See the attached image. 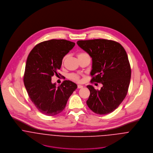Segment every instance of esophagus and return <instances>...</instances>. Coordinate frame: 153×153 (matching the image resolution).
<instances>
[{"label": "esophagus", "instance_id": "obj_1", "mask_svg": "<svg viewBox=\"0 0 153 153\" xmlns=\"http://www.w3.org/2000/svg\"><path fill=\"white\" fill-rule=\"evenodd\" d=\"M83 88L82 85H78V88L80 89V88Z\"/></svg>", "mask_w": 153, "mask_h": 153}]
</instances>
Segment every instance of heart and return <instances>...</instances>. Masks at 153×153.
I'll use <instances>...</instances> for the list:
<instances>
[{"mask_svg":"<svg viewBox=\"0 0 153 153\" xmlns=\"http://www.w3.org/2000/svg\"><path fill=\"white\" fill-rule=\"evenodd\" d=\"M88 55L86 53H79L78 54L77 56H78V58L79 56H83V55ZM69 77L72 80H74V81H79V76L77 74H69Z\"/></svg>","mask_w":153,"mask_h":153,"instance_id":"heart-1","label":"heart"}]
</instances>
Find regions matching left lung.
Returning <instances> with one entry per match:
<instances>
[{
    "mask_svg": "<svg viewBox=\"0 0 153 153\" xmlns=\"http://www.w3.org/2000/svg\"><path fill=\"white\" fill-rule=\"evenodd\" d=\"M77 44L92 58L91 82L102 84L100 90L87 86L90 91L87 104L97 114H109L118 107L128 92L131 71L127 52L121 44L111 40L78 41Z\"/></svg>",
    "mask_w": 153,
    "mask_h": 153,
    "instance_id": "left-lung-1",
    "label": "left lung"
}]
</instances>
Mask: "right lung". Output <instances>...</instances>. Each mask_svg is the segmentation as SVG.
I'll use <instances>...</instances> for the list:
<instances>
[{"mask_svg":"<svg viewBox=\"0 0 153 153\" xmlns=\"http://www.w3.org/2000/svg\"><path fill=\"white\" fill-rule=\"evenodd\" d=\"M75 44L65 39H51L36 45L29 53L23 76L25 87L32 102L48 116L61 113L77 88L74 82L65 80L59 86L51 82L58 75L62 59Z\"/></svg>","mask_w":153,"mask_h":153,"instance_id":"1","label":"right lung"}]
</instances>
